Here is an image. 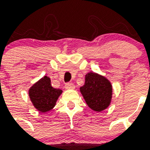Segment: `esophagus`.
<instances>
[{"label":"esophagus","instance_id":"obj_1","mask_svg":"<svg viewBox=\"0 0 150 150\" xmlns=\"http://www.w3.org/2000/svg\"><path fill=\"white\" fill-rule=\"evenodd\" d=\"M66 89H75V85L72 83H66L65 84Z\"/></svg>","mask_w":150,"mask_h":150}]
</instances>
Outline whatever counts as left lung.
I'll return each mask as SVG.
<instances>
[{
  "mask_svg": "<svg viewBox=\"0 0 150 150\" xmlns=\"http://www.w3.org/2000/svg\"><path fill=\"white\" fill-rule=\"evenodd\" d=\"M86 104L94 111L100 112L109 107L113 96V87L110 80L96 72L85 75L84 85L80 87Z\"/></svg>",
  "mask_w": 150,
  "mask_h": 150,
  "instance_id": "left-lung-1",
  "label": "left lung"
}]
</instances>
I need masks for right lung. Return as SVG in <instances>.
<instances>
[{
    "instance_id": "obj_1",
    "label": "right lung",
    "mask_w": 150,
    "mask_h": 150,
    "mask_svg": "<svg viewBox=\"0 0 150 150\" xmlns=\"http://www.w3.org/2000/svg\"><path fill=\"white\" fill-rule=\"evenodd\" d=\"M50 82V78L45 75L29 89V99L33 107L42 113L53 109L63 92L60 89H54Z\"/></svg>"
}]
</instances>
